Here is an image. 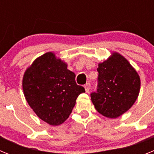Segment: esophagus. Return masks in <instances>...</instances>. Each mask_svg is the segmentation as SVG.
<instances>
[{"label":"esophagus","mask_w":154,"mask_h":154,"mask_svg":"<svg viewBox=\"0 0 154 154\" xmlns=\"http://www.w3.org/2000/svg\"><path fill=\"white\" fill-rule=\"evenodd\" d=\"M85 92H87V93H89V90H90V88H91V85H90V83H89V82H88V83H86L85 85Z\"/></svg>","instance_id":"34e87169"}]
</instances>
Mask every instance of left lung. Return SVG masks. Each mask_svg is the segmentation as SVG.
<instances>
[{"label":"left lung","mask_w":154,"mask_h":154,"mask_svg":"<svg viewBox=\"0 0 154 154\" xmlns=\"http://www.w3.org/2000/svg\"><path fill=\"white\" fill-rule=\"evenodd\" d=\"M96 92L91 99L98 112L115 119L130 109L137 100L140 79L130 62L117 52L99 64Z\"/></svg>","instance_id":"obj_1"}]
</instances>
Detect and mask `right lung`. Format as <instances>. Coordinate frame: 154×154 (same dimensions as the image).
<instances>
[{"label":"right lung","instance_id":"right-lung-1","mask_svg":"<svg viewBox=\"0 0 154 154\" xmlns=\"http://www.w3.org/2000/svg\"><path fill=\"white\" fill-rule=\"evenodd\" d=\"M75 75L67 64L47 52L36 58L24 72V96L36 115L51 126H58L69 118L84 87L75 82Z\"/></svg>","mask_w":154,"mask_h":154}]
</instances>
